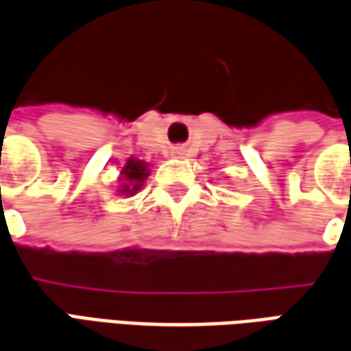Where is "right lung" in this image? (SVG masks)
Wrapping results in <instances>:
<instances>
[{
	"mask_svg": "<svg viewBox=\"0 0 351 351\" xmlns=\"http://www.w3.org/2000/svg\"><path fill=\"white\" fill-rule=\"evenodd\" d=\"M149 164L137 158H130L125 162V166L122 168V185H120V193L122 195H135L137 191L141 189L143 181L149 176Z\"/></svg>",
	"mask_w": 351,
	"mask_h": 351,
	"instance_id": "add662e5",
	"label": "right lung"
}]
</instances>
